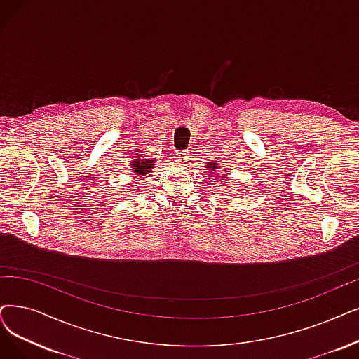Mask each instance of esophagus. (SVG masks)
<instances>
[{
  "instance_id": "34e87169",
  "label": "esophagus",
  "mask_w": 359,
  "mask_h": 359,
  "mask_svg": "<svg viewBox=\"0 0 359 359\" xmlns=\"http://www.w3.org/2000/svg\"><path fill=\"white\" fill-rule=\"evenodd\" d=\"M189 159H190V154L187 151H180V153H177L175 162L178 165H185V163H189Z\"/></svg>"
}]
</instances>
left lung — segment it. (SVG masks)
<instances>
[{
    "instance_id": "left-lung-1",
    "label": "left lung",
    "mask_w": 359,
    "mask_h": 359,
    "mask_svg": "<svg viewBox=\"0 0 359 359\" xmlns=\"http://www.w3.org/2000/svg\"><path fill=\"white\" fill-rule=\"evenodd\" d=\"M206 168H208V170L219 169V166H218V163H217V162H206ZM210 174H212V172H210Z\"/></svg>"
}]
</instances>
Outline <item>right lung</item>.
<instances>
[{
	"instance_id": "right-lung-1",
	"label": "right lung",
	"mask_w": 359,
	"mask_h": 359,
	"mask_svg": "<svg viewBox=\"0 0 359 359\" xmlns=\"http://www.w3.org/2000/svg\"><path fill=\"white\" fill-rule=\"evenodd\" d=\"M138 156L134 157V161H133V172H134V175L144 177L146 174H149V172H151L154 161H150V159H147V157L146 159H138Z\"/></svg>"
}]
</instances>
